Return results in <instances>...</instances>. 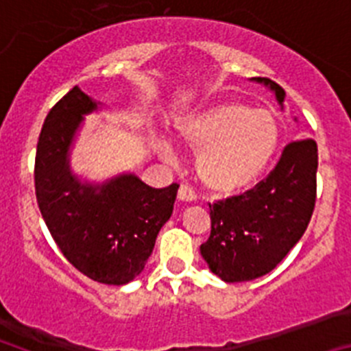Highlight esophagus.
I'll use <instances>...</instances> for the list:
<instances>
[{"label": "esophagus", "mask_w": 351, "mask_h": 351, "mask_svg": "<svg viewBox=\"0 0 351 351\" xmlns=\"http://www.w3.org/2000/svg\"><path fill=\"white\" fill-rule=\"evenodd\" d=\"M179 200H181V202H195V200H197V195H195V191L191 190L190 186L182 184L181 188H179Z\"/></svg>", "instance_id": "obj_1"}]
</instances>
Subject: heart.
Wrapping results in <instances>:
<instances>
[{"mask_svg": "<svg viewBox=\"0 0 351 351\" xmlns=\"http://www.w3.org/2000/svg\"><path fill=\"white\" fill-rule=\"evenodd\" d=\"M179 135L197 149V173L216 193L230 195L255 182L278 147V126L269 112L239 101H218L188 114ZM170 153V145L163 144Z\"/></svg>", "mask_w": 351, "mask_h": 351, "instance_id": "heart-1", "label": "heart"}]
</instances>
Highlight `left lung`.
<instances>
[{
  "label": "left lung",
  "mask_w": 351,
  "mask_h": 351,
  "mask_svg": "<svg viewBox=\"0 0 351 351\" xmlns=\"http://www.w3.org/2000/svg\"><path fill=\"white\" fill-rule=\"evenodd\" d=\"M250 80L274 93L285 110L287 93L280 84L265 77ZM316 142H291L255 190L214 204L210 235L200 246L210 272L225 283H243L271 272L308 228L316 200Z\"/></svg>",
  "instance_id": "8db88e82"
}]
</instances>
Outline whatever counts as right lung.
<instances>
[{"mask_svg":"<svg viewBox=\"0 0 351 351\" xmlns=\"http://www.w3.org/2000/svg\"><path fill=\"white\" fill-rule=\"evenodd\" d=\"M105 105L71 89L42 126L35 160L36 202L68 262L91 280L126 285L144 271L158 232L172 216L179 184L156 190L133 172L91 181L71 169V151L89 114Z\"/></svg>","mask_w":351,"mask_h":351,"instance_id":"1","label":"right lung"}]
</instances>
